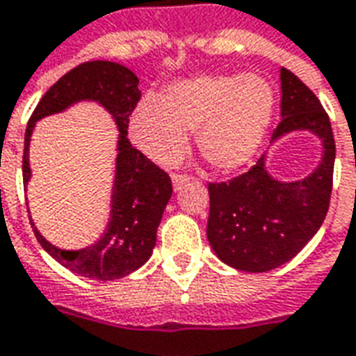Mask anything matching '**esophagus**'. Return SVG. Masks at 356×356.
Listing matches in <instances>:
<instances>
[{"label": "esophagus", "mask_w": 356, "mask_h": 356, "mask_svg": "<svg viewBox=\"0 0 356 356\" xmlns=\"http://www.w3.org/2000/svg\"><path fill=\"white\" fill-rule=\"evenodd\" d=\"M171 181H173V188L179 191L181 186L186 185V183L191 181V177H188V175H183V173H181V175H179V173H173V175H171Z\"/></svg>", "instance_id": "esophagus-1"}]
</instances>
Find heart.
I'll return each instance as SVG.
<instances>
[{"label":"heart","instance_id":"heart-1","mask_svg":"<svg viewBox=\"0 0 356 356\" xmlns=\"http://www.w3.org/2000/svg\"><path fill=\"white\" fill-rule=\"evenodd\" d=\"M273 92L258 74H196L170 84L163 96L146 94L131 115L133 143L160 165L183 156L188 133L220 171L254 158L272 123Z\"/></svg>","mask_w":356,"mask_h":356}]
</instances>
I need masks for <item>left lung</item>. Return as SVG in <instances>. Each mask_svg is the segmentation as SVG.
<instances>
[{"mask_svg": "<svg viewBox=\"0 0 356 356\" xmlns=\"http://www.w3.org/2000/svg\"><path fill=\"white\" fill-rule=\"evenodd\" d=\"M282 121L272 143L293 131L322 140L316 170L302 181H277L266 171V156L227 183H210L206 235L221 262L243 272H270L299 254L324 221L334 181L335 140L316 94L282 67Z\"/></svg>", "mask_w": 356, "mask_h": 356, "instance_id": "left-lung-1", "label": "left lung"}]
</instances>
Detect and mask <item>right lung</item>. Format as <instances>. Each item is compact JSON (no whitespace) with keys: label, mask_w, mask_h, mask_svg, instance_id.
<instances>
[{"label":"right lung","mask_w":356,"mask_h":356,"mask_svg":"<svg viewBox=\"0 0 356 356\" xmlns=\"http://www.w3.org/2000/svg\"><path fill=\"white\" fill-rule=\"evenodd\" d=\"M83 100L98 102L104 106L113 115L119 129L108 229L94 245L81 250L54 247L36 227L34 235L42 248L71 272L98 282H111L138 270L150 258L156 247V231L170 202L173 186L170 175L136 150L127 138L129 118L140 100L136 74L119 63L100 59L71 69L38 102L24 133V185L31 179L29 144L36 121Z\"/></svg>","instance_id":"add662e5"}]
</instances>
